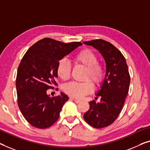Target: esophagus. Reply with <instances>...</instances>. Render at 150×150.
Masks as SVG:
<instances>
[{"label": "esophagus", "instance_id": "obj_1", "mask_svg": "<svg viewBox=\"0 0 150 150\" xmlns=\"http://www.w3.org/2000/svg\"><path fill=\"white\" fill-rule=\"evenodd\" d=\"M71 99H72L73 101H75L76 103H79V102H80L81 101V100H79V99H77V98H71Z\"/></svg>", "mask_w": 150, "mask_h": 150}]
</instances>
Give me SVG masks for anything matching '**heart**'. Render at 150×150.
<instances>
[{
  "label": "heart",
  "mask_w": 150,
  "mask_h": 150,
  "mask_svg": "<svg viewBox=\"0 0 150 150\" xmlns=\"http://www.w3.org/2000/svg\"><path fill=\"white\" fill-rule=\"evenodd\" d=\"M75 64H79L87 67L85 79H91L96 84L99 85L104 79V69L98 63V57L93 50L86 48L76 54L74 57ZM71 64L65 59H60L57 62V73L61 79L66 81L71 77ZM94 87L89 80L84 82L73 81L63 86V90L67 94L73 98H81L93 91Z\"/></svg>",
  "instance_id": "obj_1"
}]
</instances>
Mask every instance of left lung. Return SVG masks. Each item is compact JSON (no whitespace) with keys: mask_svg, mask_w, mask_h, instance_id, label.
I'll list each match as a JSON object with an SVG mask.
<instances>
[{"mask_svg":"<svg viewBox=\"0 0 150 150\" xmlns=\"http://www.w3.org/2000/svg\"><path fill=\"white\" fill-rule=\"evenodd\" d=\"M83 44L97 49L106 62L104 80L96 94L101 97L100 102H89V109L83 115L91 127L104 128L112 123L122 110L130 83L128 66L124 56L110 42L98 39Z\"/></svg>","mask_w":150,"mask_h":150,"instance_id":"obj_1","label":"left lung"}]
</instances>
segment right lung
I'll list each match as a JSON object with an SVG mask.
<instances>
[{"mask_svg":"<svg viewBox=\"0 0 150 150\" xmlns=\"http://www.w3.org/2000/svg\"><path fill=\"white\" fill-rule=\"evenodd\" d=\"M82 44H65L45 38L30 47L24 54L17 70V104L22 115L30 125L46 129L54 123L69 97L64 93L54 97L47 89L57 86V62Z\"/></svg>","mask_w":150,"mask_h":150,"instance_id":"1","label":"right lung"}]
</instances>
